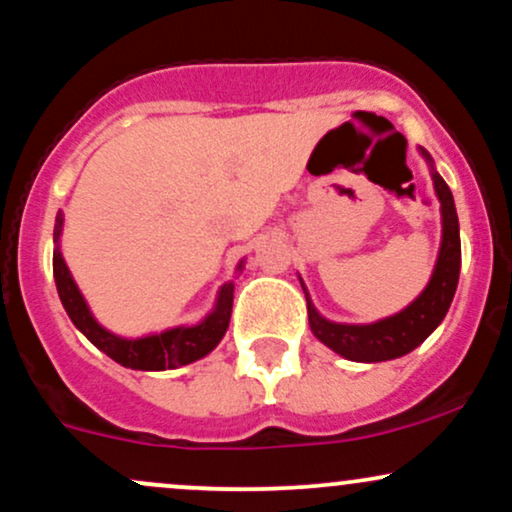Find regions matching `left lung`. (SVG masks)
<instances>
[{
	"mask_svg": "<svg viewBox=\"0 0 512 512\" xmlns=\"http://www.w3.org/2000/svg\"><path fill=\"white\" fill-rule=\"evenodd\" d=\"M419 154L426 158L428 168H431L433 190H436V197L440 202V248L436 267H433L426 289L407 308H402L395 315L368 322V325H351V322L327 320V317L317 313L303 279L298 276L305 293V301H308L310 330H313V334L322 344L330 346L334 354L349 358V361L380 363L414 351L443 322V317L452 303V296L457 291L462 248L455 199H452L450 187L440 178L431 154L426 149H421V146Z\"/></svg>",
	"mask_w": 512,
	"mask_h": 512,
	"instance_id": "8db88e82",
	"label": "left lung"
}]
</instances>
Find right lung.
<instances>
[{
    "label": "right lung",
    "instance_id": "obj_1",
    "mask_svg": "<svg viewBox=\"0 0 512 512\" xmlns=\"http://www.w3.org/2000/svg\"><path fill=\"white\" fill-rule=\"evenodd\" d=\"M62 228L64 214L57 211L55 233H52V240H55L52 274H55L57 293H60V301L76 330L84 334L96 349H101L105 356H110L115 363L132 370H173L199 361V358L211 354L219 346L223 334L228 330V322H231L233 291H236L233 281H226L221 286L219 293H216L214 308L197 325L168 327V330L144 334V337H120V334L110 332L108 327H103L93 317L84 293L76 286L74 276L62 257ZM243 267L245 260H240L236 274L243 272Z\"/></svg>",
    "mask_w": 512,
    "mask_h": 512
}]
</instances>
